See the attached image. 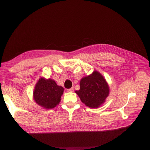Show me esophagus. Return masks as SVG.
<instances>
[{
  "instance_id": "34e87169",
  "label": "esophagus",
  "mask_w": 150,
  "mask_h": 150,
  "mask_svg": "<svg viewBox=\"0 0 150 150\" xmlns=\"http://www.w3.org/2000/svg\"><path fill=\"white\" fill-rule=\"evenodd\" d=\"M74 90V88L72 87V88H70V89H67V92H73Z\"/></svg>"
}]
</instances>
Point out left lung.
I'll use <instances>...</instances> for the list:
<instances>
[{
    "label": "left lung",
    "mask_w": 150,
    "mask_h": 150,
    "mask_svg": "<svg viewBox=\"0 0 150 150\" xmlns=\"http://www.w3.org/2000/svg\"><path fill=\"white\" fill-rule=\"evenodd\" d=\"M75 92L81 101L91 108H98L109 95V86L99 72L95 71L80 81V89Z\"/></svg>",
    "instance_id": "8db88e82"
}]
</instances>
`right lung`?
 I'll use <instances>...</instances> for the list:
<instances>
[{
    "label": "right lung",
    "mask_w": 150,
    "mask_h": 150,
    "mask_svg": "<svg viewBox=\"0 0 150 150\" xmlns=\"http://www.w3.org/2000/svg\"><path fill=\"white\" fill-rule=\"evenodd\" d=\"M64 88L54 80L41 78L36 84L33 97L36 103L45 109H52L59 104Z\"/></svg>",
    "instance_id": "1"
}]
</instances>
